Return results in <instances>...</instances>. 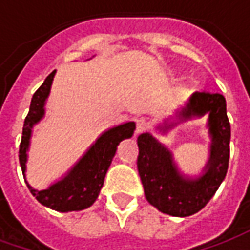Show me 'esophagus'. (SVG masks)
Returning a JSON list of instances; mask_svg holds the SVG:
<instances>
[{
  "mask_svg": "<svg viewBox=\"0 0 250 250\" xmlns=\"http://www.w3.org/2000/svg\"><path fill=\"white\" fill-rule=\"evenodd\" d=\"M136 123V130L135 134H141V132H145V131L148 130V122L146 119H143V118H139V119L135 120Z\"/></svg>",
  "mask_w": 250,
  "mask_h": 250,
  "instance_id": "1",
  "label": "esophagus"
}]
</instances>
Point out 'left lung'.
Instances as JSON below:
<instances>
[{"label": "left lung", "mask_w": 250, "mask_h": 250, "mask_svg": "<svg viewBox=\"0 0 250 250\" xmlns=\"http://www.w3.org/2000/svg\"><path fill=\"white\" fill-rule=\"evenodd\" d=\"M208 118L211 138L209 161L204 174L197 178L179 173L173 154L151 134L138 136V171L146 199L159 211L174 217H188L205 208L225 179L229 166L230 123L226 115L225 98L217 92H194L184 108L178 111L179 122ZM177 123H165L158 128L163 132Z\"/></svg>", "instance_id": "left-lung-1"}]
</instances>
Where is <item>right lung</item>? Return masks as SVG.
Returning <instances> with one entry per match:
<instances>
[{
  "label": "right lung",
  "instance_id": "obj_1",
  "mask_svg": "<svg viewBox=\"0 0 250 250\" xmlns=\"http://www.w3.org/2000/svg\"><path fill=\"white\" fill-rule=\"evenodd\" d=\"M56 71H53L41 84L30 102L29 112L26 115L22 128V138L20 143V165L24 174L26 171L28 150H29L32 128L37 125L45 114V102L51 92V85ZM135 131V123L127 122L125 125L109 128L98 141L89 147L79 162L65 174V177L57 181L45 190H36L26 182V186L33 197L46 208L57 211H77L89 208L96 201L100 188H103L104 177L115 157L116 147L120 142L131 138Z\"/></svg>",
  "mask_w": 250,
  "mask_h": 250
}]
</instances>
